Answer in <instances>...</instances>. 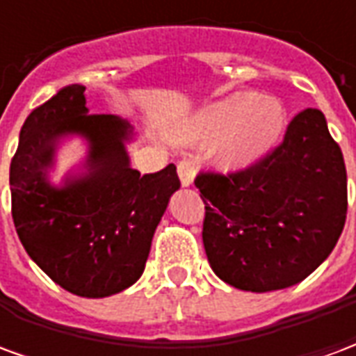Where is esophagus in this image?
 <instances>
[{
    "mask_svg": "<svg viewBox=\"0 0 356 356\" xmlns=\"http://www.w3.org/2000/svg\"><path fill=\"white\" fill-rule=\"evenodd\" d=\"M177 173H179V179H181V185L191 186L194 183V177H196V168H194L193 162L183 160V162H179Z\"/></svg>",
    "mask_w": 356,
    "mask_h": 356,
    "instance_id": "esophagus-1",
    "label": "esophagus"
}]
</instances>
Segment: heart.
<instances>
[{"instance_id": "obj_1", "label": "heart", "mask_w": 356, "mask_h": 356, "mask_svg": "<svg viewBox=\"0 0 356 356\" xmlns=\"http://www.w3.org/2000/svg\"><path fill=\"white\" fill-rule=\"evenodd\" d=\"M284 129L282 102L267 95L234 93L204 106L175 131L183 143H211L219 170L238 173L254 168L275 148Z\"/></svg>"}]
</instances>
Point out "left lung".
<instances>
[{"mask_svg": "<svg viewBox=\"0 0 356 356\" xmlns=\"http://www.w3.org/2000/svg\"><path fill=\"white\" fill-rule=\"evenodd\" d=\"M202 240L223 282L284 290L305 280L337 244L347 217L343 154L321 110L293 118L284 140L254 168L200 173Z\"/></svg>", "mask_w": 356, "mask_h": 356, "instance_id": "obj_1", "label": "left lung"}]
</instances>
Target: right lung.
Masks as SVG:
<instances>
[{"mask_svg": "<svg viewBox=\"0 0 356 356\" xmlns=\"http://www.w3.org/2000/svg\"><path fill=\"white\" fill-rule=\"evenodd\" d=\"M83 91L63 88L26 118L9 171L13 221L26 254L53 282L81 298H108L140 278L181 183L173 163L147 175L133 170L129 122L89 114ZM70 136L88 143V156L80 172L53 186L56 148Z\"/></svg>", "mask_w": 356, "mask_h": 356, "instance_id": "add662e5", "label": "right lung"}]
</instances>
